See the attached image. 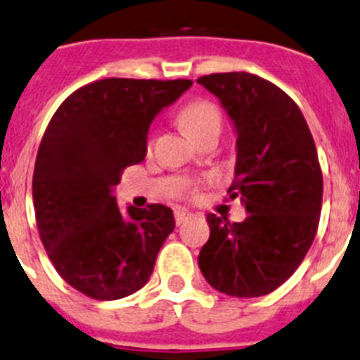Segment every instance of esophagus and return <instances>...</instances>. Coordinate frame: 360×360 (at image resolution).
<instances>
[{
	"label": "esophagus",
	"mask_w": 360,
	"mask_h": 360,
	"mask_svg": "<svg viewBox=\"0 0 360 360\" xmlns=\"http://www.w3.org/2000/svg\"><path fill=\"white\" fill-rule=\"evenodd\" d=\"M174 217H176V224H183L184 221H188V219L192 217V214L186 210H176Z\"/></svg>",
	"instance_id": "34e87169"
}]
</instances>
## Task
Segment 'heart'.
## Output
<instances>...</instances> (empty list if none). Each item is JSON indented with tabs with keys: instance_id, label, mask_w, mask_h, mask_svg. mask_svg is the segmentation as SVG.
<instances>
[{
	"instance_id": "obj_1",
	"label": "heart",
	"mask_w": 360,
	"mask_h": 360,
	"mask_svg": "<svg viewBox=\"0 0 360 360\" xmlns=\"http://www.w3.org/2000/svg\"><path fill=\"white\" fill-rule=\"evenodd\" d=\"M179 123L184 132L198 141L208 132L221 130L223 114L210 99H193L181 108Z\"/></svg>"
}]
</instances>
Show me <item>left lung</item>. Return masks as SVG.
<instances>
[{"label": "left lung", "mask_w": 360, "mask_h": 360, "mask_svg": "<svg viewBox=\"0 0 360 360\" xmlns=\"http://www.w3.org/2000/svg\"><path fill=\"white\" fill-rule=\"evenodd\" d=\"M219 98L237 134L230 199L248 217L228 223L206 215L210 239L199 268L217 292L261 297L299 268L315 239L323 205V172L304 115L288 94L248 72L198 79Z\"/></svg>", "instance_id": "8db88e82"}]
</instances>
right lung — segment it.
Masks as SVG:
<instances>
[{
	"instance_id": "1",
	"label": "right lung",
	"mask_w": 360,
	"mask_h": 360,
	"mask_svg": "<svg viewBox=\"0 0 360 360\" xmlns=\"http://www.w3.org/2000/svg\"><path fill=\"white\" fill-rule=\"evenodd\" d=\"M190 79L94 81L70 94L37 150L32 198L39 237L58 274L77 292L115 301L141 290L176 228L165 205L115 202L114 186L146 155L155 115Z\"/></svg>"
}]
</instances>
